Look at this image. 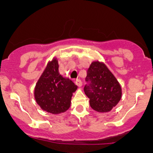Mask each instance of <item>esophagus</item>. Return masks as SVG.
<instances>
[{"mask_svg":"<svg viewBox=\"0 0 153 153\" xmlns=\"http://www.w3.org/2000/svg\"><path fill=\"white\" fill-rule=\"evenodd\" d=\"M75 83H76V85H77V86H79V87L82 86V81H81L79 79H76V80H75Z\"/></svg>","mask_w":153,"mask_h":153,"instance_id":"esophagus-1","label":"esophagus"}]
</instances>
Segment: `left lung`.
I'll return each instance as SVG.
<instances>
[{
    "mask_svg": "<svg viewBox=\"0 0 153 153\" xmlns=\"http://www.w3.org/2000/svg\"><path fill=\"white\" fill-rule=\"evenodd\" d=\"M86 80L90 83L85 86V94L90 99V106L95 111L108 113L121 100V86L102 62H92L87 70Z\"/></svg>",
    "mask_w": 153,
    "mask_h": 153,
    "instance_id": "left-lung-1",
    "label": "left lung"
}]
</instances>
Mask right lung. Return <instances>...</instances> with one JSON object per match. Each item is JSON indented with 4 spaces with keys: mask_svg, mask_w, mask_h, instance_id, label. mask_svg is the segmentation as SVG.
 <instances>
[{
    "mask_svg": "<svg viewBox=\"0 0 153 153\" xmlns=\"http://www.w3.org/2000/svg\"><path fill=\"white\" fill-rule=\"evenodd\" d=\"M77 86L59 73L56 57L47 63L34 88L36 103L44 111L52 114L64 113L70 107L73 93Z\"/></svg>",
    "mask_w": 153,
    "mask_h": 153,
    "instance_id": "right-lung-1",
    "label": "right lung"
}]
</instances>
